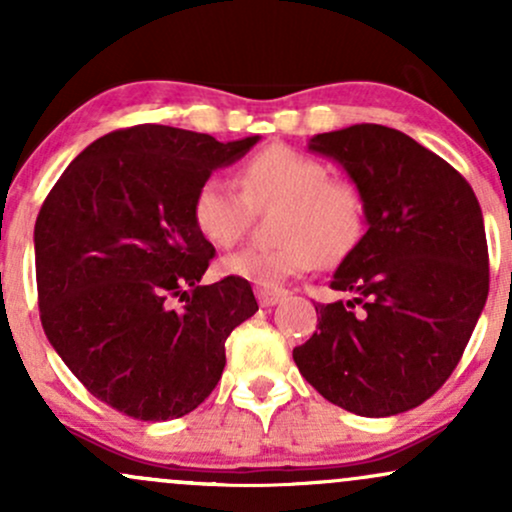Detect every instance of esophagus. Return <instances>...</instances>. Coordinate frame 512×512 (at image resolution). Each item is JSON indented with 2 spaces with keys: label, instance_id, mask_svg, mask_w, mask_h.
<instances>
[{
  "label": "esophagus",
  "instance_id": "34e87169",
  "mask_svg": "<svg viewBox=\"0 0 512 512\" xmlns=\"http://www.w3.org/2000/svg\"><path fill=\"white\" fill-rule=\"evenodd\" d=\"M255 293H257V301H260L262 308H269V305H276V303L281 301V298L286 296V291L272 289V286H257Z\"/></svg>",
  "mask_w": 512,
  "mask_h": 512
}]
</instances>
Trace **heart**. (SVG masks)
<instances>
[{
    "label": "heart",
    "instance_id": "1",
    "mask_svg": "<svg viewBox=\"0 0 512 512\" xmlns=\"http://www.w3.org/2000/svg\"><path fill=\"white\" fill-rule=\"evenodd\" d=\"M238 187L221 175L199 182L190 214L197 233L226 250L243 238L252 207L274 209L272 248H245L221 260V274L260 286H279L305 274L317 262H339L361 243L366 199L356 182L332 178L320 158L291 146L262 149L240 168Z\"/></svg>",
    "mask_w": 512,
    "mask_h": 512
}]
</instances>
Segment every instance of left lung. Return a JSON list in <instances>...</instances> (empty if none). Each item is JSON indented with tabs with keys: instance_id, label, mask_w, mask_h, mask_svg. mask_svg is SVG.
Masks as SVG:
<instances>
[{
	"instance_id": "obj_1",
	"label": "left lung",
	"mask_w": 512,
	"mask_h": 512,
	"mask_svg": "<svg viewBox=\"0 0 512 512\" xmlns=\"http://www.w3.org/2000/svg\"><path fill=\"white\" fill-rule=\"evenodd\" d=\"M366 199L368 231L317 303V332L293 361L322 397L392 416L436 395L457 368L486 296L489 245L472 185L404 132L354 125L310 139Z\"/></svg>"
}]
</instances>
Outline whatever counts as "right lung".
<instances>
[{
  "label": "right lung",
  "instance_id": "right-lung-1",
  "mask_svg": "<svg viewBox=\"0 0 512 512\" xmlns=\"http://www.w3.org/2000/svg\"><path fill=\"white\" fill-rule=\"evenodd\" d=\"M260 137L166 125L105 134L69 163L35 221L40 322L81 385L122 414L168 421L211 395L226 339L255 315L248 279L199 286L214 245L190 204ZM175 297L186 301L173 309Z\"/></svg>",
  "mask_w": 512,
  "mask_h": 512
}]
</instances>
